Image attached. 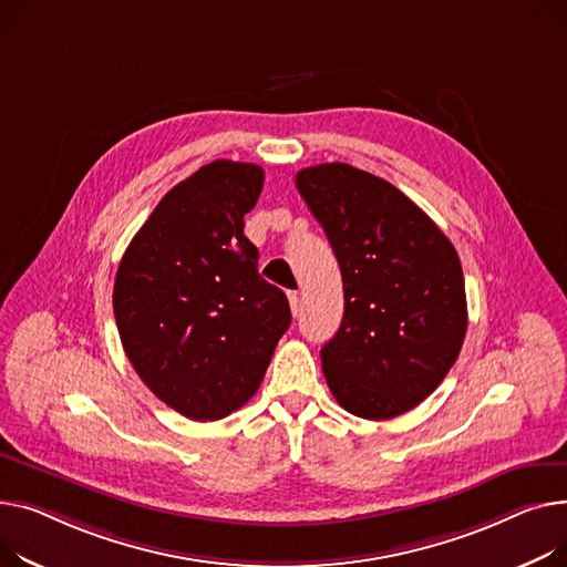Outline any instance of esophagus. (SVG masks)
I'll use <instances>...</instances> for the list:
<instances>
[{
  "label": "esophagus",
  "instance_id": "34e87169",
  "mask_svg": "<svg viewBox=\"0 0 567 567\" xmlns=\"http://www.w3.org/2000/svg\"><path fill=\"white\" fill-rule=\"evenodd\" d=\"M288 302H290V311H292V316H297V313H299V309H302V299H299V295H297L295 290H290V292H288Z\"/></svg>",
  "mask_w": 567,
  "mask_h": 567
}]
</instances>
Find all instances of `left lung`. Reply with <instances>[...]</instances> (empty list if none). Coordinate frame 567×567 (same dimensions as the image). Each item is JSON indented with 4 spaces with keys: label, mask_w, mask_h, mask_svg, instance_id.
Listing matches in <instances>:
<instances>
[{
    "label": "left lung",
    "mask_w": 567,
    "mask_h": 567,
    "mask_svg": "<svg viewBox=\"0 0 567 567\" xmlns=\"http://www.w3.org/2000/svg\"><path fill=\"white\" fill-rule=\"evenodd\" d=\"M295 183L343 277V320L320 350L329 391L354 416H401L440 386L467 334L457 251L401 189L357 166H309Z\"/></svg>",
    "instance_id": "obj_1"
}]
</instances>
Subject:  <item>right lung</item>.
<instances>
[{"label":"right lung","instance_id":"obj_1","mask_svg":"<svg viewBox=\"0 0 567 567\" xmlns=\"http://www.w3.org/2000/svg\"><path fill=\"white\" fill-rule=\"evenodd\" d=\"M262 169L215 159L164 194L127 245L114 316L123 350L162 403L217 421L258 391L290 307L258 275L245 215Z\"/></svg>","mask_w":567,"mask_h":567}]
</instances>
